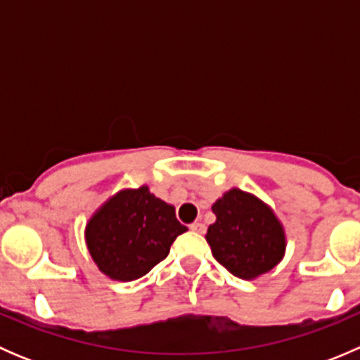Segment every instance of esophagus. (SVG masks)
Wrapping results in <instances>:
<instances>
[{
    "label": "esophagus",
    "instance_id": "1",
    "mask_svg": "<svg viewBox=\"0 0 360 360\" xmlns=\"http://www.w3.org/2000/svg\"><path fill=\"white\" fill-rule=\"evenodd\" d=\"M190 230L195 231V233H205V224H203V223H191Z\"/></svg>",
    "mask_w": 360,
    "mask_h": 360
}]
</instances>
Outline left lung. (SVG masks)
<instances>
[{"label": "left lung", "mask_w": 360, "mask_h": 360, "mask_svg": "<svg viewBox=\"0 0 360 360\" xmlns=\"http://www.w3.org/2000/svg\"><path fill=\"white\" fill-rule=\"evenodd\" d=\"M216 223L207 230L212 256L230 274L254 281L277 266L285 254L278 217L256 195L231 188L212 205Z\"/></svg>", "instance_id": "obj_1"}]
</instances>
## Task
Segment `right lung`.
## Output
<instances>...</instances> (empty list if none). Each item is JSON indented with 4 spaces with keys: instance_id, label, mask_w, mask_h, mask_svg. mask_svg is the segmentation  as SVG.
Instances as JSON below:
<instances>
[{
    "instance_id": "right-lung-1",
    "label": "right lung",
    "mask_w": 360,
    "mask_h": 360,
    "mask_svg": "<svg viewBox=\"0 0 360 360\" xmlns=\"http://www.w3.org/2000/svg\"><path fill=\"white\" fill-rule=\"evenodd\" d=\"M188 231L176 209L150 188L122 190L94 212L85 242L94 263L112 281L130 282L165 259L172 242Z\"/></svg>"
}]
</instances>
